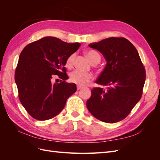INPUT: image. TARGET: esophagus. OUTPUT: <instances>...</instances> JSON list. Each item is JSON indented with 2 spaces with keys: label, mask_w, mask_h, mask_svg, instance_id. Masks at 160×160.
<instances>
[{
  "label": "esophagus",
  "mask_w": 160,
  "mask_h": 160,
  "mask_svg": "<svg viewBox=\"0 0 160 160\" xmlns=\"http://www.w3.org/2000/svg\"><path fill=\"white\" fill-rule=\"evenodd\" d=\"M82 89V87H81V86L77 85V91H79V90H80V89Z\"/></svg>",
  "instance_id": "esophagus-1"
}]
</instances>
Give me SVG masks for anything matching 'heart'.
Returning <instances> with one entry per match:
<instances>
[{
	"label": "heart",
	"mask_w": 160,
	"mask_h": 160,
	"mask_svg": "<svg viewBox=\"0 0 160 160\" xmlns=\"http://www.w3.org/2000/svg\"><path fill=\"white\" fill-rule=\"evenodd\" d=\"M86 55L88 57L92 63H99L101 61V56L99 53L93 50L88 51L86 52ZM76 55L75 53L70 55L66 60L65 65L67 68H71L74 65V61ZM69 79L71 82L79 85H85L93 79V76L88 72H83L78 70L72 71L70 74Z\"/></svg>",
	"instance_id": "heart-1"
}]
</instances>
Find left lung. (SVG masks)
<instances>
[{
    "instance_id": "left-lung-1",
    "label": "left lung",
    "mask_w": 160,
    "mask_h": 160,
    "mask_svg": "<svg viewBox=\"0 0 160 160\" xmlns=\"http://www.w3.org/2000/svg\"><path fill=\"white\" fill-rule=\"evenodd\" d=\"M104 56L107 64L96 81L107 89L94 88L87 108L95 118L113 123L125 119L142 98L146 70L138 52L123 37H110L90 43Z\"/></svg>"
}]
</instances>
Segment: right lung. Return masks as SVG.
I'll return each instance as SVG.
<instances>
[{"mask_svg":"<svg viewBox=\"0 0 160 160\" xmlns=\"http://www.w3.org/2000/svg\"><path fill=\"white\" fill-rule=\"evenodd\" d=\"M79 42L68 43L46 37L24 48L19 56L14 79L21 104L34 119L44 121L59 114L77 91L75 83L65 81V62L78 50ZM58 76L62 80L52 83Z\"/></svg>","mask_w":160,"mask_h":160,"instance_id":"obj_1","label":"right lung"}]
</instances>
